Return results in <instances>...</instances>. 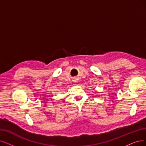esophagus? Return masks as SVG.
Returning a JSON list of instances; mask_svg holds the SVG:
<instances>
[{
  "mask_svg": "<svg viewBox=\"0 0 146 146\" xmlns=\"http://www.w3.org/2000/svg\"><path fill=\"white\" fill-rule=\"evenodd\" d=\"M76 82H77V81H76Z\"/></svg>",
  "mask_w": 146,
  "mask_h": 146,
  "instance_id": "34e87169",
  "label": "esophagus"
}]
</instances>
